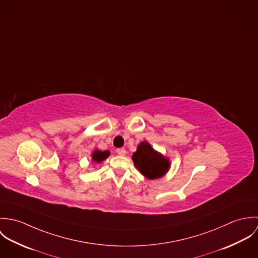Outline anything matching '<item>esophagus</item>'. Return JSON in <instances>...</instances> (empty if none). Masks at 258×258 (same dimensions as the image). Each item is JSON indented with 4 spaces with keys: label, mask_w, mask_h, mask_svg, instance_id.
I'll return each instance as SVG.
<instances>
[{
    "label": "esophagus",
    "mask_w": 258,
    "mask_h": 258,
    "mask_svg": "<svg viewBox=\"0 0 258 258\" xmlns=\"http://www.w3.org/2000/svg\"><path fill=\"white\" fill-rule=\"evenodd\" d=\"M116 153L119 155V156H124L126 154V150L124 148H119L116 150Z\"/></svg>",
    "instance_id": "1"
}]
</instances>
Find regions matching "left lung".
Here are the masks:
<instances>
[{
	"label": "left lung",
	"mask_w": 258,
	"mask_h": 258,
	"mask_svg": "<svg viewBox=\"0 0 258 258\" xmlns=\"http://www.w3.org/2000/svg\"><path fill=\"white\" fill-rule=\"evenodd\" d=\"M132 160L139 172L149 180L163 177L170 168L169 159L155 151L146 141L138 145L137 151L132 156Z\"/></svg>",
	"instance_id": "obj_1"
}]
</instances>
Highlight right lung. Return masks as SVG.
<instances>
[{
    "label": "right lung",
    "instance_id": "1",
    "mask_svg": "<svg viewBox=\"0 0 258 258\" xmlns=\"http://www.w3.org/2000/svg\"><path fill=\"white\" fill-rule=\"evenodd\" d=\"M110 155L109 151H99V150H95L92 153V161L96 162V163H100L102 161H104L108 156Z\"/></svg>",
    "mask_w": 258,
    "mask_h": 258
}]
</instances>
